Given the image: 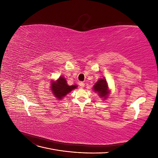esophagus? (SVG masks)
Masks as SVG:
<instances>
[{
  "label": "esophagus",
  "instance_id": "34e87169",
  "mask_svg": "<svg viewBox=\"0 0 158 158\" xmlns=\"http://www.w3.org/2000/svg\"><path fill=\"white\" fill-rule=\"evenodd\" d=\"M79 85H80V87L81 88H84V86H85V84H84V82H80V83H79Z\"/></svg>",
  "mask_w": 158,
  "mask_h": 158
}]
</instances>
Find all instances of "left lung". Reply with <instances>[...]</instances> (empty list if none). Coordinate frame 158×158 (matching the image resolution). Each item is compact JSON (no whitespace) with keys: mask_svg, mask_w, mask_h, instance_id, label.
Wrapping results in <instances>:
<instances>
[{"mask_svg":"<svg viewBox=\"0 0 158 158\" xmlns=\"http://www.w3.org/2000/svg\"><path fill=\"white\" fill-rule=\"evenodd\" d=\"M93 90L95 93H97L103 100L107 99L109 94H111V89L109 88L106 78H99L94 85Z\"/></svg>","mask_w":158,"mask_h":158,"instance_id":"8db88e82","label":"left lung"}]
</instances>
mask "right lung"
<instances>
[{"label":"right lung","mask_w":158,"mask_h":158,"mask_svg":"<svg viewBox=\"0 0 158 158\" xmlns=\"http://www.w3.org/2000/svg\"><path fill=\"white\" fill-rule=\"evenodd\" d=\"M50 87L54 96L57 99L61 100L73 89L77 88L78 85H68L66 78L63 76H60L56 80L51 81Z\"/></svg>","instance_id":"right-lung-1"}]
</instances>
